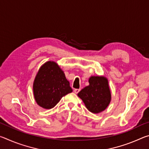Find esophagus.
<instances>
[{
    "instance_id": "1",
    "label": "esophagus",
    "mask_w": 149,
    "mask_h": 149,
    "mask_svg": "<svg viewBox=\"0 0 149 149\" xmlns=\"http://www.w3.org/2000/svg\"><path fill=\"white\" fill-rule=\"evenodd\" d=\"M74 91L75 93H76V94H77V93L80 91V89H75L74 90Z\"/></svg>"
}]
</instances>
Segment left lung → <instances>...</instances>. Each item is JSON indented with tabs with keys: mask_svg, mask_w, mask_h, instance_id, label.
Returning <instances> with one entry per match:
<instances>
[{
	"mask_svg": "<svg viewBox=\"0 0 149 149\" xmlns=\"http://www.w3.org/2000/svg\"><path fill=\"white\" fill-rule=\"evenodd\" d=\"M89 85L78 93L85 107L90 112L97 114L104 110L110 104L111 94L108 83L104 77L92 76Z\"/></svg>",
	"mask_w": 149,
	"mask_h": 149,
	"instance_id": "1",
	"label": "left lung"
}]
</instances>
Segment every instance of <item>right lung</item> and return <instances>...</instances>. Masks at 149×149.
Here are the masks:
<instances>
[{"label": "right lung", "mask_w": 149, "mask_h": 149, "mask_svg": "<svg viewBox=\"0 0 149 149\" xmlns=\"http://www.w3.org/2000/svg\"><path fill=\"white\" fill-rule=\"evenodd\" d=\"M64 73L54 62H47L39 69L33 84L34 97L45 109L54 107L62 97L72 92Z\"/></svg>", "instance_id": "right-lung-1"}]
</instances>
